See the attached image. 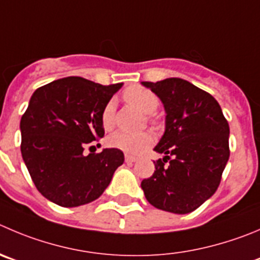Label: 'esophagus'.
Listing matches in <instances>:
<instances>
[{
  "label": "esophagus",
  "mask_w": 260,
  "mask_h": 260,
  "mask_svg": "<svg viewBox=\"0 0 260 260\" xmlns=\"http://www.w3.org/2000/svg\"><path fill=\"white\" fill-rule=\"evenodd\" d=\"M137 159H138V158L134 157V155L125 154V162L126 163H133V162H135V160H137Z\"/></svg>",
  "instance_id": "34e87169"
}]
</instances>
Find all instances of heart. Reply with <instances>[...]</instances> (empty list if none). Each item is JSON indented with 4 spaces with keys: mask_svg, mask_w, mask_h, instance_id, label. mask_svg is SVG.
I'll list each match as a JSON object with an SVG mask.
<instances>
[{
    "mask_svg": "<svg viewBox=\"0 0 260 260\" xmlns=\"http://www.w3.org/2000/svg\"><path fill=\"white\" fill-rule=\"evenodd\" d=\"M123 100L128 105L137 107L145 115L154 112L159 105V100L152 90L139 85L130 86V88L126 89L123 91ZM150 120L154 121L153 118H150ZM101 121H102V126L105 127V130H111L115 126V103L112 101H110L103 108ZM153 140H154V138H153L152 133L149 132L128 133L120 130V132H116L115 134L108 138V144L112 148L120 149L125 153L137 154V153H140L145 148L149 147Z\"/></svg>",
    "mask_w": 260,
    "mask_h": 260,
    "instance_id": "b5f03b06",
    "label": "heart"
}]
</instances>
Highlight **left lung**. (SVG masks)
I'll return each mask as SVG.
<instances>
[{
  "label": "left lung",
  "instance_id": "8db88e82",
  "mask_svg": "<svg viewBox=\"0 0 260 260\" xmlns=\"http://www.w3.org/2000/svg\"><path fill=\"white\" fill-rule=\"evenodd\" d=\"M159 97L166 132L154 148L163 159L142 181L153 207L185 214L199 208L218 189L230 157V126L214 97L180 78L143 81Z\"/></svg>",
  "mask_w": 260,
  "mask_h": 260
}]
</instances>
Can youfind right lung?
<instances>
[{
    "label": "right lung",
    "instance_id": "add662e5",
    "mask_svg": "<svg viewBox=\"0 0 260 260\" xmlns=\"http://www.w3.org/2000/svg\"><path fill=\"white\" fill-rule=\"evenodd\" d=\"M121 86L69 76L31 95L20 121L21 155L38 191L54 204L71 208L98 199L123 163L116 148L84 153L105 137L102 111Z\"/></svg>",
    "mask_w": 260,
    "mask_h": 260
}]
</instances>
